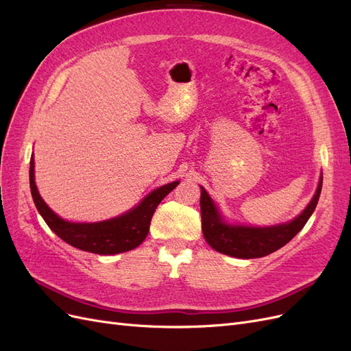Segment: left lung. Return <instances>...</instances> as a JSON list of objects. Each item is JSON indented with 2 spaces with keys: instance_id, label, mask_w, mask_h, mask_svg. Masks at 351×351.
I'll use <instances>...</instances> for the list:
<instances>
[{
  "instance_id": "1",
  "label": "left lung",
  "mask_w": 351,
  "mask_h": 351,
  "mask_svg": "<svg viewBox=\"0 0 351 351\" xmlns=\"http://www.w3.org/2000/svg\"><path fill=\"white\" fill-rule=\"evenodd\" d=\"M321 189L322 174L313 197L299 215L281 224L258 227L230 222L215 200L200 186V215L204 237L212 249L232 258L254 259L267 256L285 246L304 227L317 205Z\"/></svg>"
}]
</instances>
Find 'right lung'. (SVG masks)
I'll list each match as a JSON object with an SVG mask.
<instances>
[{
  "mask_svg": "<svg viewBox=\"0 0 351 351\" xmlns=\"http://www.w3.org/2000/svg\"><path fill=\"white\" fill-rule=\"evenodd\" d=\"M29 182L35 206L47 226L70 246L97 254H117L139 246L147 236L156 206L180 184V180H176L152 190L136 206L119 217L98 222H73L57 215L39 195L35 183L34 154L30 158Z\"/></svg>",
  "mask_w": 351,
  "mask_h": 351,
  "instance_id": "right-lung-1",
  "label": "right lung"
}]
</instances>
